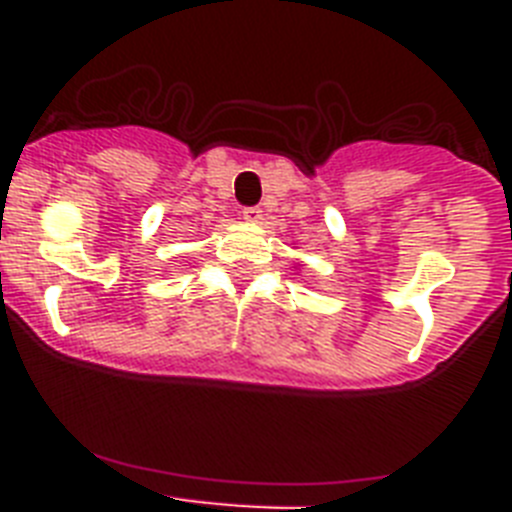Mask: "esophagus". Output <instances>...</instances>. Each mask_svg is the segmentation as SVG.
Listing matches in <instances>:
<instances>
[{"mask_svg": "<svg viewBox=\"0 0 512 512\" xmlns=\"http://www.w3.org/2000/svg\"><path fill=\"white\" fill-rule=\"evenodd\" d=\"M243 220L246 223H261L264 220V210L261 207H243Z\"/></svg>", "mask_w": 512, "mask_h": 512, "instance_id": "obj_1", "label": "esophagus"}]
</instances>
